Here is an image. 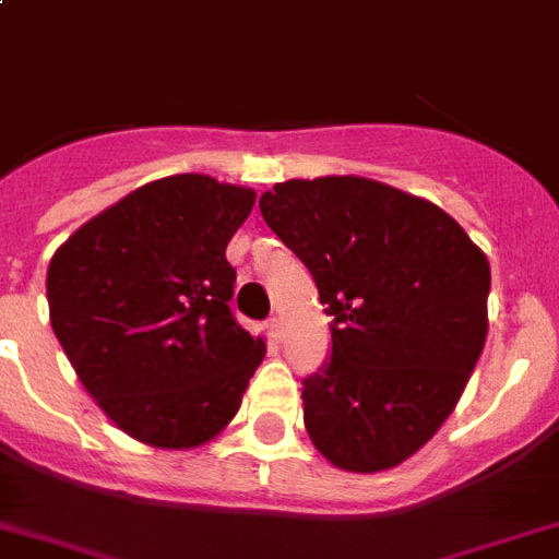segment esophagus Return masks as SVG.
Returning a JSON list of instances; mask_svg holds the SVG:
<instances>
[{
  "label": "esophagus",
  "mask_w": 559,
  "mask_h": 559,
  "mask_svg": "<svg viewBox=\"0 0 559 559\" xmlns=\"http://www.w3.org/2000/svg\"><path fill=\"white\" fill-rule=\"evenodd\" d=\"M266 330H270V335L275 337V341H281V335H284V330H281V318H270V321H266Z\"/></svg>",
  "instance_id": "esophagus-1"
}]
</instances>
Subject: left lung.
I'll return each instance as SVG.
<instances>
[{"label":"left lung","instance_id":"left-lung-1","mask_svg":"<svg viewBox=\"0 0 559 559\" xmlns=\"http://www.w3.org/2000/svg\"><path fill=\"white\" fill-rule=\"evenodd\" d=\"M332 316L304 381V426L332 466H401L447 424L489 335L486 252L438 204L364 176L289 178L261 195Z\"/></svg>","mask_w":559,"mask_h":559}]
</instances>
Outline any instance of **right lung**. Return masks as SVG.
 <instances>
[{
	"mask_svg": "<svg viewBox=\"0 0 559 559\" xmlns=\"http://www.w3.org/2000/svg\"><path fill=\"white\" fill-rule=\"evenodd\" d=\"M252 204L255 190L213 176L156 178L50 258V326L87 395L139 443L204 447L241 409L266 344L227 307V243Z\"/></svg>",
	"mask_w": 559,
	"mask_h": 559,
	"instance_id": "obj_1",
	"label": "right lung"
}]
</instances>
